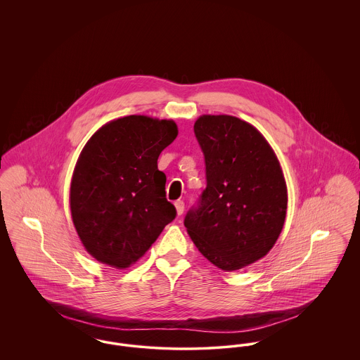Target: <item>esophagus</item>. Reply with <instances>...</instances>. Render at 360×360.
I'll return each instance as SVG.
<instances>
[{
    "instance_id": "esophagus-1",
    "label": "esophagus",
    "mask_w": 360,
    "mask_h": 360,
    "mask_svg": "<svg viewBox=\"0 0 360 360\" xmlns=\"http://www.w3.org/2000/svg\"><path fill=\"white\" fill-rule=\"evenodd\" d=\"M175 209H176V213H178V216H181L182 213H184V210H185V202L184 201H181V200H178V201H175Z\"/></svg>"
}]
</instances>
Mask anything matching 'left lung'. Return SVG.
I'll list each match as a JSON object with an SVG mask.
<instances>
[{
	"mask_svg": "<svg viewBox=\"0 0 360 360\" xmlns=\"http://www.w3.org/2000/svg\"><path fill=\"white\" fill-rule=\"evenodd\" d=\"M194 134L205 158L206 188L185 217L204 257L224 271L264 257L286 217L288 190L273 148L233 116H201Z\"/></svg>",
	"mask_w": 360,
	"mask_h": 360,
	"instance_id": "8db88e82",
	"label": "left lung"
}]
</instances>
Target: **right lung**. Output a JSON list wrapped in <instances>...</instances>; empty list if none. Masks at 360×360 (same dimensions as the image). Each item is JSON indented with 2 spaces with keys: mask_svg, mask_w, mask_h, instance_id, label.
Wrapping results in <instances>:
<instances>
[{
  "mask_svg": "<svg viewBox=\"0 0 360 360\" xmlns=\"http://www.w3.org/2000/svg\"><path fill=\"white\" fill-rule=\"evenodd\" d=\"M176 135L172 120L127 116L105 124L86 143L72 174L70 207L86 251L98 262L129 267L175 219L158 158Z\"/></svg>",
  "mask_w": 360,
  "mask_h": 360,
  "instance_id": "1",
  "label": "right lung"
}]
</instances>
